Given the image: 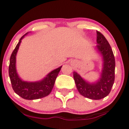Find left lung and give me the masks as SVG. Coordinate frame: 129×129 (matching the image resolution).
Returning a JSON list of instances; mask_svg holds the SVG:
<instances>
[{
	"label": "left lung",
	"mask_w": 129,
	"mask_h": 129,
	"mask_svg": "<svg viewBox=\"0 0 129 129\" xmlns=\"http://www.w3.org/2000/svg\"><path fill=\"white\" fill-rule=\"evenodd\" d=\"M95 49L102 59V69L99 78L90 82L73 72L77 90L83 96L90 99H103L110 94L115 81V61L110 44L103 35L97 31V45Z\"/></svg>",
	"instance_id": "left-lung-1"
}]
</instances>
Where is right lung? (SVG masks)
<instances>
[{
  "label": "right lung",
  "mask_w": 129,
  "mask_h": 129,
  "mask_svg": "<svg viewBox=\"0 0 129 129\" xmlns=\"http://www.w3.org/2000/svg\"><path fill=\"white\" fill-rule=\"evenodd\" d=\"M28 34L26 33L21 38L11 56L9 75L14 91L23 99L34 100L44 98L51 93L62 66L51 71L40 80L35 82L23 80L17 73L16 55L22 39Z\"/></svg>",
  "instance_id": "right-lung-1"
}]
</instances>
